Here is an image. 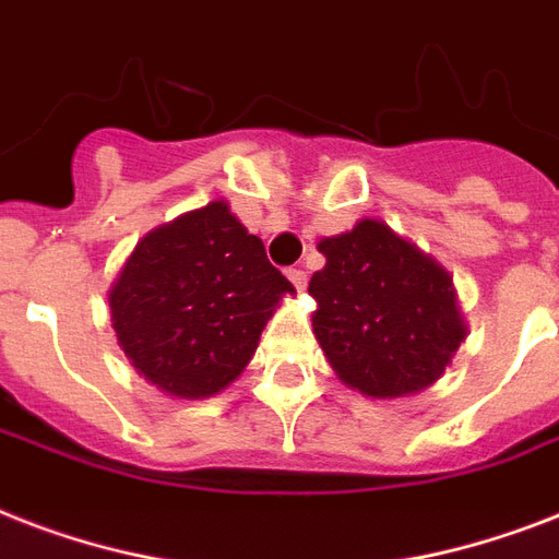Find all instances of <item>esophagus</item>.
Masks as SVG:
<instances>
[{"mask_svg":"<svg viewBox=\"0 0 559 559\" xmlns=\"http://www.w3.org/2000/svg\"><path fill=\"white\" fill-rule=\"evenodd\" d=\"M287 278L293 281V287H296L298 293H305L307 289V272L305 270H289Z\"/></svg>","mask_w":559,"mask_h":559,"instance_id":"esophagus-1","label":"esophagus"}]
</instances>
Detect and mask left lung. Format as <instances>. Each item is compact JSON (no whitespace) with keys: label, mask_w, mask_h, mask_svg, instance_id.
<instances>
[{"label":"left lung","mask_w":559,"mask_h":559,"mask_svg":"<svg viewBox=\"0 0 559 559\" xmlns=\"http://www.w3.org/2000/svg\"><path fill=\"white\" fill-rule=\"evenodd\" d=\"M307 293L313 333L348 389L373 400L420 394L467 340L452 275L377 217L322 237Z\"/></svg>","instance_id":"1"}]
</instances>
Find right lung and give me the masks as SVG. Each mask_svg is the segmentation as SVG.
I'll return each mask as SVG.
<instances>
[{"mask_svg":"<svg viewBox=\"0 0 559 559\" xmlns=\"http://www.w3.org/2000/svg\"><path fill=\"white\" fill-rule=\"evenodd\" d=\"M293 293L261 237L214 200L147 231L107 301L130 366L168 397L205 400L243 373Z\"/></svg>","mask_w":559,"mask_h":559,"instance_id":"obj_1","label":"right lung"}]
</instances>
